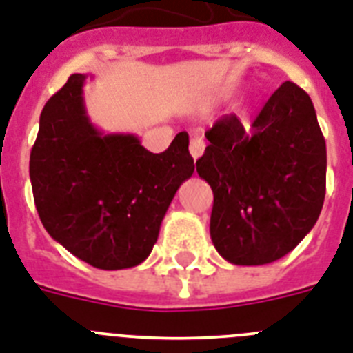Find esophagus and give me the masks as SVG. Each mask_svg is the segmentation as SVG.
I'll return each mask as SVG.
<instances>
[{
    "label": "esophagus",
    "instance_id": "esophagus-1",
    "mask_svg": "<svg viewBox=\"0 0 353 353\" xmlns=\"http://www.w3.org/2000/svg\"><path fill=\"white\" fill-rule=\"evenodd\" d=\"M203 152H205V141H203V137L196 136L190 139V154L194 159H199L203 156Z\"/></svg>",
    "mask_w": 353,
    "mask_h": 353
}]
</instances>
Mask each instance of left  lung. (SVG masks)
Masks as SVG:
<instances>
[{
  "label": "left lung",
  "instance_id": "8db88e82",
  "mask_svg": "<svg viewBox=\"0 0 353 353\" xmlns=\"http://www.w3.org/2000/svg\"><path fill=\"white\" fill-rule=\"evenodd\" d=\"M197 174L214 192L210 237L232 265L281 259L314 228L326 192V143L310 96L285 81L246 132L236 114L205 134Z\"/></svg>",
  "mask_w": 353,
  "mask_h": 353
}]
</instances>
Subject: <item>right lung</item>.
Segmentation results:
<instances>
[{
  "mask_svg": "<svg viewBox=\"0 0 353 353\" xmlns=\"http://www.w3.org/2000/svg\"><path fill=\"white\" fill-rule=\"evenodd\" d=\"M85 74H72L39 117L30 152L45 230L77 259L121 270L150 256L177 188L194 174L188 134L152 154L134 134H103L87 116Z\"/></svg>",
  "mask_w": 353,
  "mask_h": 353,
  "instance_id": "add662e5",
  "label": "right lung"
}]
</instances>
